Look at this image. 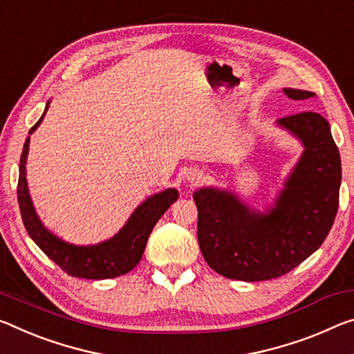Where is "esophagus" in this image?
<instances>
[{"instance_id":"34e87169","label":"esophagus","mask_w":354,"mask_h":354,"mask_svg":"<svg viewBox=\"0 0 354 354\" xmlns=\"http://www.w3.org/2000/svg\"><path fill=\"white\" fill-rule=\"evenodd\" d=\"M201 179H203V173L198 171V170H192V171H187V181L192 183V184H197L200 183Z\"/></svg>"}]
</instances>
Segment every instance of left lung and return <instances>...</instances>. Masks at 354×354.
I'll use <instances>...</instances> for the list:
<instances>
[{
	"instance_id": "left-lung-1",
	"label": "left lung",
	"mask_w": 354,
	"mask_h": 354,
	"mask_svg": "<svg viewBox=\"0 0 354 354\" xmlns=\"http://www.w3.org/2000/svg\"><path fill=\"white\" fill-rule=\"evenodd\" d=\"M283 91L295 100L315 96L301 89ZM279 124L304 143V153L266 214L249 209L225 190L194 194L200 250L223 277L258 282L283 276L323 244L337 214L342 165L329 122L315 111H301L280 118Z\"/></svg>"
}]
</instances>
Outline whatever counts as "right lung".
<instances>
[{"label":"right lung","instance_id":"1","mask_svg":"<svg viewBox=\"0 0 354 354\" xmlns=\"http://www.w3.org/2000/svg\"><path fill=\"white\" fill-rule=\"evenodd\" d=\"M48 106V104H47ZM44 118V115H42ZM42 118L30 129L32 133L41 124ZM30 148V137L25 140L24 151L20 156L19 186H17V198H19L20 214L24 225L31 239L41 248L50 260L55 261L64 272L72 277L80 279H111L122 276L132 271L142 260L147 248L149 233L153 232L157 221L178 198L176 189H167L164 192L149 197L140 205L120 233L105 243L97 245H74L67 244L63 239L56 238L42 225L32 207L30 194L26 186V156Z\"/></svg>","mask_w":354,"mask_h":354}]
</instances>
